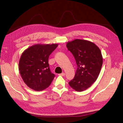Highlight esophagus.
Listing matches in <instances>:
<instances>
[{
    "mask_svg": "<svg viewBox=\"0 0 123 123\" xmlns=\"http://www.w3.org/2000/svg\"><path fill=\"white\" fill-rule=\"evenodd\" d=\"M58 75L59 76H64L65 75V74L64 73H61V74H59Z\"/></svg>",
    "mask_w": 123,
    "mask_h": 123,
    "instance_id": "34e87169",
    "label": "esophagus"
}]
</instances>
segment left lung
<instances>
[{"mask_svg": "<svg viewBox=\"0 0 123 123\" xmlns=\"http://www.w3.org/2000/svg\"><path fill=\"white\" fill-rule=\"evenodd\" d=\"M66 46L77 66L75 76L69 84L75 91H83L91 86L99 75L103 65L101 51L95 43L84 39H74Z\"/></svg>", "mask_w": 123, "mask_h": 123, "instance_id": "obj_1", "label": "left lung"}]
</instances>
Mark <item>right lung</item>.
I'll use <instances>...</instances> for the list:
<instances>
[{
	"mask_svg": "<svg viewBox=\"0 0 123 123\" xmlns=\"http://www.w3.org/2000/svg\"><path fill=\"white\" fill-rule=\"evenodd\" d=\"M58 44H36L25 50L19 62V70L25 83L33 90L48 88L55 77L48 63L49 55Z\"/></svg>",
	"mask_w": 123,
	"mask_h": 123,
	"instance_id": "add662e5",
	"label": "right lung"
}]
</instances>
